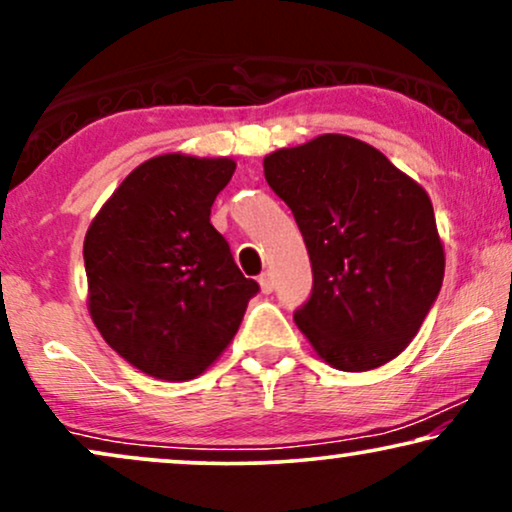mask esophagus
Listing matches in <instances>:
<instances>
[{
	"label": "esophagus",
	"mask_w": 512,
	"mask_h": 512,
	"mask_svg": "<svg viewBox=\"0 0 512 512\" xmlns=\"http://www.w3.org/2000/svg\"><path fill=\"white\" fill-rule=\"evenodd\" d=\"M258 284H261V291H263V293H270L272 289H275V279H272V275H270L268 270H265L263 275L258 277Z\"/></svg>",
	"instance_id": "1"
}]
</instances>
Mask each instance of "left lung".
<instances>
[{"instance_id": "left-lung-1", "label": "left lung", "mask_w": 512, "mask_h": 512, "mask_svg": "<svg viewBox=\"0 0 512 512\" xmlns=\"http://www.w3.org/2000/svg\"><path fill=\"white\" fill-rule=\"evenodd\" d=\"M312 263L293 319L328 366L361 373L396 359L436 303L445 251L429 195L361 139L321 135L263 160Z\"/></svg>"}]
</instances>
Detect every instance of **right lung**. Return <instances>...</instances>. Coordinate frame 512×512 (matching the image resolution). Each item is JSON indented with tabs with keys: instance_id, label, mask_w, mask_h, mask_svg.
Returning a JSON list of instances; mask_svg holds the SVG:
<instances>
[{
	"instance_id": "obj_1",
	"label": "right lung",
	"mask_w": 512,
	"mask_h": 512,
	"mask_svg": "<svg viewBox=\"0 0 512 512\" xmlns=\"http://www.w3.org/2000/svg\"><path fill=\"white\" fill-rule=\"evenodd\" d=\"M233 172L230 158L165 153L146 160L86 233L90 317L116 354L158 380L205 373L258 293L209 223Z\"/></svg>"
}]
</instances>
